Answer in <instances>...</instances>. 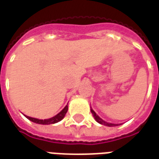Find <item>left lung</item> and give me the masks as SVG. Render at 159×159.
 <instances>
[{"label": "left lung", "instance_id": "obj_1", "mask_svg": "<svg viewBox=\"0 0 159 159\" xmlns=\"http://www.w3.org/2000/svg\"><path fill=\"white\" fill-rule=\"evenodd\" d=\"M91 112H92V116H94L95 120H96V121L97 122H98L99 124H101V125H106V126H116V125H120V124H112V123H108V122H106V121L103 120L102 118H100L99 116H97V114H96V112H95L92 109V107H91Z\"/></svg>", "mask_w": 159, "mask_h": 159}]
</instances>
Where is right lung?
<instances>
[{
	"label": "right lung",
	"mask_w": 159,
	"mask_h": 159,
	"mask_svg": "<svg viewBox=\"0 0 159 159\" xmlns=\"http://www.w3.org/2000/svg\"><path fill=\"white\" fill-rule=\"evenodd\" d=\"M67 109H68V106L67 105L65 106L64 108L62 109V111H60L59 113L56 115L55 116L52 117L50 119H46V120H39V119L36 118H32V117H30V116H25L27 119H29L30 120L32 121V122H34L36 124H40V125H50V124H55L57 123L58 121L62 120V119L64 118L65 115L67 113Z\"/></svg>",
	"instance_id": "1"
}]
</instances>
